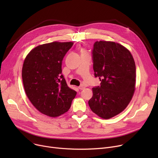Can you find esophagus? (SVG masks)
I'll list each match as a JSON object with an SVG mask.
<instances>
[{
    "instance_id": "esophagus-1",
    "label": "esophagus",
    "mask_w": 158,
    "mask_h": 158,
    "mask_svg": "<svg viewBox=\"0 0 158 158\" xmlns=\"http://www.w3.org/2000/svg\"><path fill=\"white\" fill-rule=\"evenodd\" d=\"M85 86H82V85H81V86H79V87H78V88L79 89H81V90H82V89H85Z\"/></svg>"
}]
</instances>
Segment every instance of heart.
I'll return each mask as SVG.
<instances>
[{
    "instance_id": "heart-1",
    "label": "heart",
    "mask_w": 158,
    "mask_h": 158,
    "mask_svg": "<svg viewBox=\"0 0 158 158\" xmlns=\"http://www.w3.org/2000/svg\"><path fill=\"white\" fill-rule=\"evenodd\" d=\"M82 52H84V51H82Z\"/></svg>"
}]
</instances>
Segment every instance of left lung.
I'll use <instances>...</instances> for the list:
<instances>
[{
    "mask_svg": "<svg viewBox=\"0 0 158 158\" xmlns=\"http://www.w3.org/2000/svg\"><path fill=\"white\" fill-rule=\"evenodd\" d=\"M95 77L101 86L92 88L88 104L98 117L109 119L126 108L135 89L136 65L132 54L113 41H96L92 50Z\"/></svg>",
    "mask_w": 158,
    "mask_h": 158,
    "instance_id": "8db88e82",
    "label": "left lung"
}]
</instances>
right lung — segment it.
Returning <instances> with one entry per match:
<instances>
[{
	"label": "right lung",
	"mask_w": 158,
	"mask_h": 158,
	"mask_svg": "<svg viewBox=\"0 0 158 158\" xmlns=\"http://www.w3.org/2000/svg\"><path fill=\"white\" fill-rule=\"evenodd\" d=\"M73 44L54 41L40 45L24 60L22 77L25 92L32 105L48 117L68 111L77 94L61 73L63 59Z\"/></svg>",
	"instance_id": "1"
}]
</instances>
